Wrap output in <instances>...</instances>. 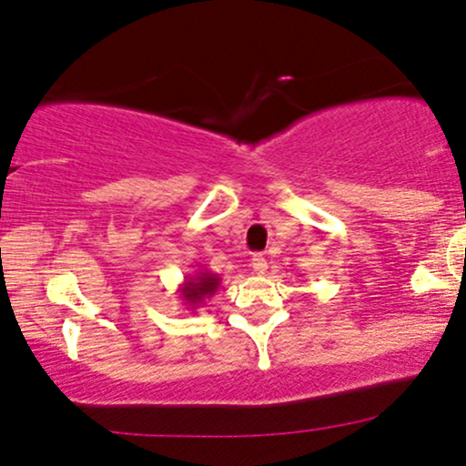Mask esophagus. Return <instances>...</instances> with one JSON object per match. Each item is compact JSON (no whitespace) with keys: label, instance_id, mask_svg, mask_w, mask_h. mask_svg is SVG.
<instances>
[{"label":"esophagus","instance_id":"34e87169","mask_svg":"<svg viewBox=\"0 0 466 466\" xmlns=\"http://www.w3.org/2000/svg\"><path fill=\"white\" fill-rule=\"evenodd\" d=\"M267 258L262 256V254H254L251 256V268H254V271L258 273V276H265L267 273Z\"/></svg>","mask_w":466,"mask_h":466}]
</instances>
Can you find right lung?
I'll use <instances>...</instances> for the list:
<instances>
[{
	"label": "right lung",
	"instance_id": "obj_1",
	"mask_svg": "<svg viewBox=\"0 0 466 466\" xmlns=\"http://www.w3.org/2000/svg\"><path fill=\"white\" fill-rule=\"evenodd\" d=\"M218 284H221V278L217 273L208 271V268H199L193 276L184 278V282L179 284V299L184 301L188 310H195V308H199L206 299H210L217 293Z\"/></svg>",
	"mask_w": 466,
	"mask_h": 466
}]
</instances>
